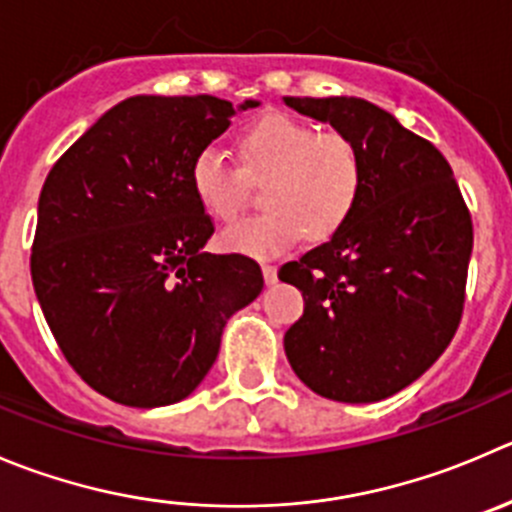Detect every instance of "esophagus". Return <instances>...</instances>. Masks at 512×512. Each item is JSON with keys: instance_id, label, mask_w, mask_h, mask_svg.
<instances>
[{"instance_id": "obj_1", "label": "esophagus", "mask_w": 512, "mask_h": 512, "mask_svg": "<svg viewBox=\"0 0 512 512\" xmlns=\"http://www.w3.org/2000/svg\"><path fill=\"white\" fill-rule=\"evenodd\" d=\"M262 277H265L267 285H275V282H277V267L275 265H262Z\"/></svg>"}]
</instances>
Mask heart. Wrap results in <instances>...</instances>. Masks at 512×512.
Returning <instances> with one entry per match:
<instances>
[{
    "instance_id": "b5f03b06",
    "label": "heart",
    "mask_w": 512,
    "mask_h": 512,
    "mask_svg": "<svg viewBox=\"0 0 512 512\" xmlns=\"http://www.w3.org/2000/svg\"><path fill=\"white\" fill-rule=\"evenodd\" d=\"M242 170L217 147L197 152L190 187L207 215L235 222L245 212L250 182H265L260 217L227 227L220 245L240 255H282L310 235L327 240L355 210L362 192V157L347 137L317 135L310 124L272 112L242 135Z\"/></svg>"
}]
</instances>
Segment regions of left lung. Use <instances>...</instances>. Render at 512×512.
I'll use <instances>...</instances> for the list:
<instances>
[{"label":"left lung","instance_id":"1","mask_svg":"<svg viewBox=\"0 0 512 512\" xmlns=\"http://www.w3.org/2000/svg\"><path fill=\"white\" fill-rule=\"evenodd\" d=\"M362 157L350 220L280 267L305 310L285 355L312 393L377 403L418 380L453 340L465 302L473 222L448 160L360 97H285Z\"/></svg>","mask_w":512,"mask_h":512}]
</instances>
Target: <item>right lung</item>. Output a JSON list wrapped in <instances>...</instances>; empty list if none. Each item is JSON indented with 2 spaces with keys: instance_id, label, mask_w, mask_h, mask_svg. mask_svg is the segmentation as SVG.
<instances>
[{
  "instance_id": "obj_1",
  "label": "right lung",
  "mask_w": 512,
  "mask_h": 512,
  "mask_svg": "<svg viewBox=\"0 0 512 512\" xmlns=\"http://www.w3.org/2000/svg\"><path fill=\"white\" fill-rule=\"evenodd\" d=\"M257 104L137 94L44 180L34 292L69 365L114 403L185 400L217 360L227 320L262 292L255 260L205 252L215 227L190 187L197 152Z\"/></svg>"
}]
</instances>
